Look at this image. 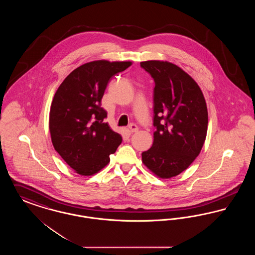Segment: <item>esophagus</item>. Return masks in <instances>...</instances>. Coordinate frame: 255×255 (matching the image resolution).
<instances>
[{"label":"esophagus","instance_id":"1","mask_svg":"<svg viewBox=\"0 0 255 255\" xmlns=\"http://www.w3.org/2000/svg\"><path fill=\"white\" fill-rule=\"evenodd\" d=\"M128 129H129V131L131 132V133H136L137 131H138V127L135 125V124H130L129 126H128Z\"/></svg>","mask_w":255,"mask_h":255}]
</instances>
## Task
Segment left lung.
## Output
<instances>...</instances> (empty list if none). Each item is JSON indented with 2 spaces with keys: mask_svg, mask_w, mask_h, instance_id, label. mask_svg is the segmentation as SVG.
I'll return each instance as SVG.
<instances>
[{
  "mask_svg": "<svg viewBox=\"0 0 255 255\" xmlns=\"http://www.w3.org/2000/svg\"><path fill=\"white\" fill-rule=\"evenodd\" d=\"M154 79L152 147L142 161L159 178H172L186 169L200 154L207 132V108L194 79L178 66L163 61L140 62Z\"/></svg>",
  "mask_w": 255,
  "mask_h": 255,
  "instance_id": "obj_1",
  "label": "left lung"
}]
</instances>
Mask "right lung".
Returning a JSON list of instances; mask_svg holds the SVG:
<instances>
[{
	"mask_svg": "<svg viewBox=\"0 0 255 255\" xmlns=\"http://www.w3.org/2000/svg\"><path fill=\"white\" fill-rule=\"evenodd\" d=\"M132 62L99 60L70 73L56 91L49 112V132L57 153L76 173L90 176L106 166L122 141L104 120L101 99L111 78Z\"/></svg>",
	"mask_w": 255,
	"mask_h": 255,
	"instance_id": "right-lung-1",
	"label": "right lung"
}]
</instances>
